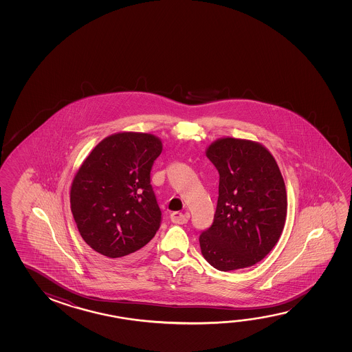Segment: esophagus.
I'll return each mask as SVG.
<instances>
[{"label": "esophagus", "mask_w": 352, "mask_h": 352, "mask_svg": "<svg viewBox=\"0 0 352 352\" xmlns=\"http://www.w3.org/2000/svg\"><path fill=\"white\" fill-rule=\"evenodd\" d=\"M189 219V213L173 212L170 213V221L173 223H178V225H184Z\"/></svg>", "instance_id": "esophagus-1"}]
</instances>
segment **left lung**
Segmentation results:
<instances>
[{"mask_svg":"<svg viewBox=\"0 0 352 352\" xmlns=\"http://www.w3.org/2000/svg\"><path fill=\"white\" fill-rule=\"evenodd\" d=\"M206 156L219 170L212 225L199 238L204 258L219 271L253 266L276 245L287 214V195L275 158L263 144L225 138Z\"/></svg>","mask_w":352,"mask_h":352,"instance_id":"obj_1","label":"left lung"}]
</instances>
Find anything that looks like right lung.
<instances>
[{"instance_id": "obj_1", "label": "right lung", "mask_w": 352, "mask_h": 352, "mask_svg": "<svg viewBox=\"0 0 352 352\" xmlns=\"http://www.w3.org/2000/svg\"><path fill=\"white\" fill-rule=\"evenodd\" d=\"M161 152L155 135L119 133L102 140L82 163L71 185V211L97 253L133 258L156 234L162 212L151 169Z\"/></svg>"}]
</instances>
